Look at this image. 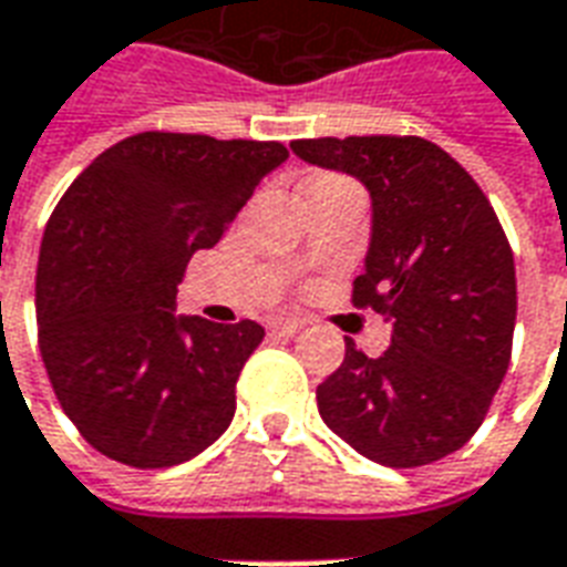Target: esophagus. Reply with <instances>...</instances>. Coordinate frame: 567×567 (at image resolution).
Returning a JSON list of instances; mask_svg holds the SVG:
<instances>
[{
    "instance_id": "34e87169",
    "label": "esophagus",
    "mask_w": 567,
    "mask_h": 567,
    "mask_svg": "<svg viewBox=\"0 0 567 567\" xmlns=\"http://www.w3.org/2000/svg\"><path fill=\"white\" fill-rule=\"evenodd\" d=\"M299 329H301L299 320H284V317H278V320H268V332L280 334V338H292V334H299Z\"/></svg>"
}]
</instances>
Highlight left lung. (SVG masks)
I'll use <instances>...</instances> for the list:
<instances>
[{
	"instance_id": "8db88e82",
	"label": "left lung",
	"mask_w": 567,
	"mask_h": 567,
	"mask_svg": "<svg viewBox=\"0 0 567 567\" xmlns=\"http://www.w3.org/2000/svg\"><path fill=\"white\" fill-rule=\"evenodd\" d=\"M305 163L359 177L371 193V247L353 305L392 323L369 359L347 338L344 362L317 386L334 435L371 462L420 468L481 429L511 362L514 250L489 198L420 135H347L289 144Z\"/></svg>"
}]
</instances>
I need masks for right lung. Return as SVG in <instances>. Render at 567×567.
<instances>
[{"label": "right lung", "mask_w": 567, "mask_h": 567, "mask_svg": "<svg viewBox=\"0 0 567 567\" xmlns=\"http://www.w3.org/2000/svg\"><path fill=\"white\" fill-rule=\"evenodd\" d=\"M287 156L280 142L138 132L99 153L53 208L35 271L41 359L102 456L168 468L229 429L266 329L175 317L177 284Z\"/></svg>", "instance_id": "add662e5"}]
</instances>
